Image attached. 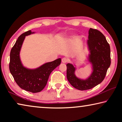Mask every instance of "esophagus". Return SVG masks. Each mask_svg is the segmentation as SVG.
I'll use <instances>...</instances> for the list:
<instances>
[{"label":"esophagus","instance_id":"obj_1","mask_svg":"<svg viewBox=\"0 0 122 122\" xmlns=\"http://www.w3.org/2000/svg\"><path fill=\"white\" fill-rule=\"evenodd\" d=\"M68 62V59L67 58H66V57H64L62 59V62L63 63H66V62Z\"/></svg>","mask_w":122,"mask_h":122}]
</instances>
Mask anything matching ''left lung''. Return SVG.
<instances>
[{
  "instance_id": "1",
  "label": "left lung",
  "mask_w": 122,
  "mask_h": 122,
  "mask_svg": "<svg viewBox=\"0 0 122 122\" xmlns=\"http://www.w3.org/2000/svg\"><path fill=\"white\" fill-rule=\"evenodd\" d=\"M86 46L89 53L87 61L91 64L92 72L83 79L75 75V64H67V78L70 84L80 90H88L103 81L111 63L110 48L106 37L97 30L90 28Z\"/></svg>"
}]
</instances>
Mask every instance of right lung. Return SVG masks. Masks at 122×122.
Wrapping results in <instances>:
<instances>
[{
	"label": "right lung",
	"instance_id": "right-lung-1",
	"mask_svg": "<svg viewBox=\"0 0 122 122\" xmlns=\"http://www.w3.org/2000/svg\"><path fill=\"white\" fill-rule=\"evenodd\" d=\"M35 33L30 30L18 38L10 53L9 65L10 71L18 85L22 89L33 93L44 89L51 71L60 65L61 62V59L59 58L45 63L36 68L25 67L20 59V51L26 36Z\"/></svg>",
	"mask_w": 122,
	"mask_h": 122
}]
</instances>
